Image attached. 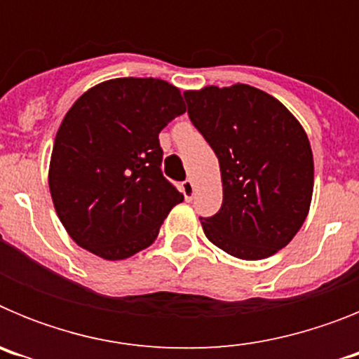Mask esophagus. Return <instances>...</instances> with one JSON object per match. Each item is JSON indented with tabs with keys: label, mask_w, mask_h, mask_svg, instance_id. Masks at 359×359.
I'll use <instances>...</instances> for the list:
<instances>
[{
	"label": "esophagus",
	"mask_w": 359,
	"mask_h": 359,
	"mask_svg": "<svg viewBox=\"0 0 359 359\" xmlns=\"http://www.w3.org/2000/svg\"><path fill=\"white\" fill-rule=\"evenodd\" d=\"M182 192H183V196H185L187 201H190V199L194 198V192H196L194 183L190 182V180H185V182L182 183Z\"/></svg>",
	"instance_id": "1"
}]
</instances>
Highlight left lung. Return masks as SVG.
<instances>
[{"label": "left lung", "instance_id": "left-lung-1", "mask_svg": "<svg viewBox=\"0 0 359 359\" xmlns=\"http://www.w3.org/2000/svg\"><path fill=\"white\" fill-rule=\"evenodd\" d=\"M183 95L223 180V205L201 217L205 236L244 261L273 255L309 212L315 165L306 131L277 98L253 86H207Z\"/></svg>", "mask_w": 359, "mask_h": 359}]
</instances>
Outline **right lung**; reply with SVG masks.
Returning a JSON list of instances; mask_svg holds the SVG:
<instances>
[{
  "label": "right lung",
  "mask_w": 359,
  "mask_h": 359,
  "mask_svg": "<svg viewBox=\"0 0 359 359\" xmlns=\"http://www.w3.org/2000/svg\"><path fill=\"white\" fill-rule=\"evenodd\" d=\"M187 111L160 79H111L69 107L57 131L48 185L81 248L120 261L147 248L183 194L161 172V129Z\"/></svg>",
  "instance_id": "obj_1"
}]
</instances>
